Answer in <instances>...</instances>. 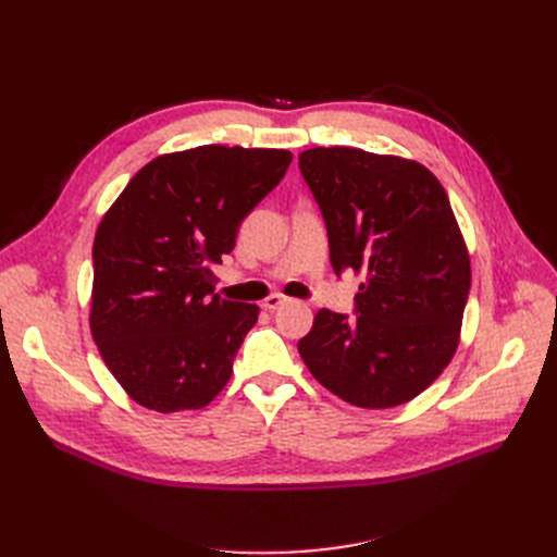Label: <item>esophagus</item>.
I'll return each instance as SVG.
<instances>
[{
  "label": "esophagus",
  "mask_w": 557,
  "mask_h": 557,
  "mask_svg": "<svg viewBox=\"0 0 557 557\" xmlns=\"http://www.w3.org/2000/svg\"><path fill=\"white\" fill-rule=\"evenodd\" d=\"M288 297H283V295H269L267 299H264V309H269V311H276V309H281L283 305H288Z\"/></svg>",
  "instance_id": "esophagus-1"
}]
</instances>
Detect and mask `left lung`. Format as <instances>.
Listing matches in <instances>:
<instances>
[{
    "instance_id": "1",
    "label": "left lung",
    "mask_w": 557,
    "mask_h": 557,
    "mask_svg": "<svg viewBox=\"0 0 557 557\" xmlns=\"http://www.w3.org/2000/svg\"><path fill=\"white\" fill-rule=\"evenodd\" d=\"M299 172L332 269L367 274L356 313L320 309L299 356L344 401L397 407L444 372L460 339L471 267L448 195L423 164L360 148L305 150Z\"/></svg>"
}]
</instances>
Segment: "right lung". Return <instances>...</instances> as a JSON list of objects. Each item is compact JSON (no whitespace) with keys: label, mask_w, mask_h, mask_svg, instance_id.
I'll return each instance as SVG.
<instances>
[{"label":"right lung","mask_w":557,"mask_h":557,"mask_svg":"<svg viewBox=\"0 0 557 557\" xmlns=\"http://www.w3.org/2000/svg\"><path fill=\"white\" fill-rule=\"evenodd\" d=\"M293 156L199 146L134 174L92 246L90 330L109 372L141 407L201 409L223 391L258 305L215 295L211 267Z\"/></svg>","instance_id":"right-lung-1"}]
</instances>
